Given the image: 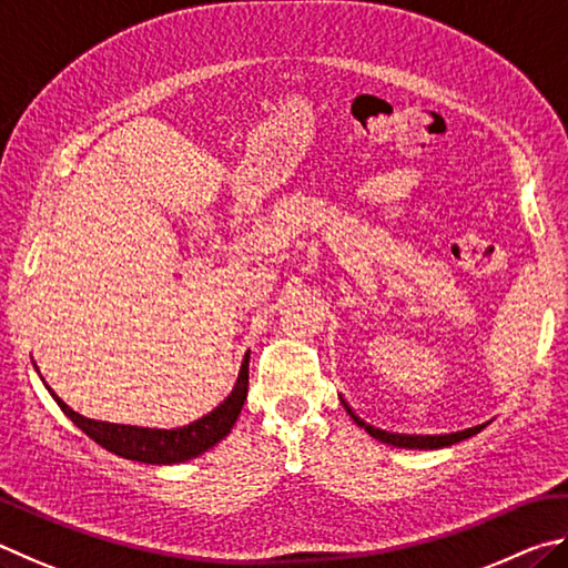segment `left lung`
<instances>
[{
    "label": "left lung",
    "instance_id": "8db88e82",
    "mask_svg": "<svg viewBox=\"0 0 568 568\" xmlns=\"http://www.w3.org/2000/svg\"><path fill=\"white\" fill-rule=\"evenodd\" d=\"M346 406V404H344ZM346 412H349L352 419L356 422V426H362V429L374 436V439H379L384 444H392V446H404V449H442V446H452L456 442H464L469 439V436L479 434L484 426H474V429H466V432H456V434H444V436H409V434H389L384 429H376V426L362 422L359 416H356L349 406H346Z\"/></svg>",
    "mask_w": 568,
    "mask_h": 568
}]
</instances>
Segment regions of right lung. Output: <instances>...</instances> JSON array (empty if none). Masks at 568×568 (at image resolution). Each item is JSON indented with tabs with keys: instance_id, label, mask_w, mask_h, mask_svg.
Returning a JSON list of instances; mask_svg holds the SVG:
<instances>
[{
	"instance_id": "right-lung-1",
	"label": "right lung",
	"mask_w": 568,
	"mask_h": 568,
	"mask_svg": "<svg viewBox=\"0 0 568 568\" xmlns=\"http://www.w3.org/2000/svg\"><path fill=\"white\" fill-rule=\"evenodd\" d=\"M246 389H248V354L244 356L242 372H239V379L232 394H229L214 412H209L206 416H202V419H196L192 424L179 426V429H142V426L94 422L69 409V406L59 399L52 389H49V394L54 396L59 409H62L69 419H72L79 429L89 436V439H94L99 446H104L106 452L124 456V459H132V462H144V464H179V462L194 459V456L204 454L206 449H212L214 444L222 442L224 436L232 432L236 416L246 402Z\"/></svg>"
}]
</instances>
